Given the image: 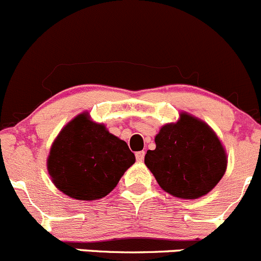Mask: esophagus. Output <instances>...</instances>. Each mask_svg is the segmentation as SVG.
Instances as JSON below:
<instances>
[{
  "instance_id": "34e87169",
  "label": "esophagus",
  "mask_w": 261,
  "mask_h": 261,
  "mask_svg": "<svg viewBox=\"0 0 261 261\" xmlns=\"http://www.w3.org/2000/svg\"><path fill=\"white\" fill-rule=\"evenodd\" d=\"M136 159L138 162H142L144 160V151H139L136 153Z\"/></svg>"
}]
</instances>
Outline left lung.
I'll return each instance as SVG.
<instances>
[{"label": "left lung", "instance_id": "left-lung-1", "mask_svg": "<svg viewBox=\"0 0 261 261\" xmlns=\"http://www.w3.org/2000/svg\"><path fill=\"white\" fill-rule=\"evenodd\" d=\"M144 164L160 187L172 197L197 199L208 194L227 169V153L216 132L199 118L180 113L154 137Z\"/></svg>", "mask_w": 261, "mask_h": 261}]
</instances>
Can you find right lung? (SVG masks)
Here are the masks:
<instances>
[{
    "mask_svg": "<svg viewBox=\"0 0 261 261\" xmlns=\"http://www.w3.org/2000/svg\"><path fill=\"white\" fill-rule=\"evenodd\" d=\"M134 162L128 144L85 112L59 132L49 151L46 169L57 189L89 202L107 197Z\"/></svg>",
    "mask_w": 261,
    "mask_h": 261,
    "instance_id": "right-lung-1",
    "label": "right lung"
}]
</instances>
